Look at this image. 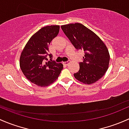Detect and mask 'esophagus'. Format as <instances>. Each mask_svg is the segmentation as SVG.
<instances>
[{"label": "esophagus", "mask_w": 129, "mask_h": 129, "mask_svg": "<svg viewBox=\"0 0 129 129\" xmlns=\"http://www.w3.org/2000/svg\"><path fill=\"white\" fill-rule=\"evenodd\" d=\"M63 64H66V65H68L69 63V60H67V61H66V62H63Z\"/></svg>", "instance_id": "esophagus-1"}]
</instances>
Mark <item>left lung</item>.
<instances>
[{
	"instance_id": "1",
	"label": "left lung",
	"mask_w": 129,
	"mask_h": 129,
	"mask_svg": "<svg viewBox=\"0 0 129 129\" xmlns=\"http://www.w3.org/2000/svg\"><path fill=\"white\" fill-rule=\"evenodd\" d=\"M72 44L77 50H83L85 55L80 62V70L74 77L85 84L97 82L106 72L109 54L102 40L82 24L72 23L61 26Z\"/></svg>"
}]
</instances>
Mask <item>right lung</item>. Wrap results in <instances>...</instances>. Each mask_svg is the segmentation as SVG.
I'll list each match as a JSON object with an SVG mask.
<instances>
[{"label":"right lung","mask_w":129,"mask_h":129,"mask_svg":"<svg viewBox=\"0 0 129 129\" xmlns=\"http://www.w3.org/2000/svg\"><path fill=\"white\" fill-rule=\"evenodd\" d=\"M60 26L43 27L31 37L21 52L20 66L28 80L40 86L52 83L63 69V65L52 60L48 45L57 36ZM49 56L51 59L48 60Z\"/></svg>","instance_id":"1"}]
</instances>
